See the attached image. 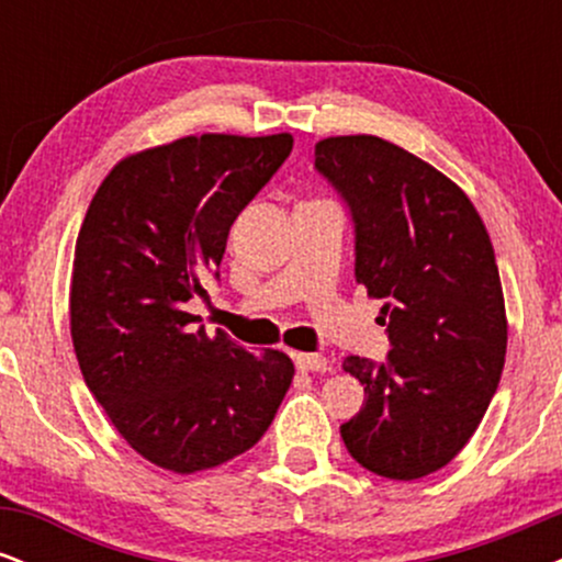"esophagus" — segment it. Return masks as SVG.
<instances>
[{"mask_svg":"<svg viewBox=\"0 0 562 562\" xmlns=\"http://www.w3.org/2000/svg\"><path fill=\"white\" fill-rule=\"evenodd\" d=\"M295 367L301 372H327L330 370V362H327L322 353H295Z\"/></svg>","mask_w":562,"mask_h":562,"instance_id":"esophagus-1","label":"esophagus"}]
</instances>
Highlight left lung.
Segmentation results:
<instances>
[{"mask_svg":"<svg viewBox=\"0 0 562 562\" xmlns=\"http://www.w3.org/2000/svg\"><path fill=\"white\" fill-rule=\"evenodd\" d=\"M314 166L346 200L353 274L383 301L385 362L346 357L364 404L340 425L348 454L393 481L449 465L499 385L507 348L494 248L470 198L404 147L327 137Z\"/></svg>","mask_w":562,"mask_h":562,"instance_id":"left-lung-1","label":"left lung"}]
</instances>
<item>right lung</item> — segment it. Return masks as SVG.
I'll use <instances>...</instances> for the list:
<instances>
[{"mask_svg": "<svg viewBox=\"0 0 562 562\" xmlns=\"http://www.w3.org/2000/svg\"><path fill=\"white\" fill-rule=\"evenodd\" d=\"M290 150V134L173 139L115 164L83 216L70 280L81 375L128 447L171 473L248 451L293 383L288 353L254 357L184 312Z\"/></svg>", "mask_w": 562, "mask_h": 562, "instance_id": "1", "label": "right lung"}]
</instances>
